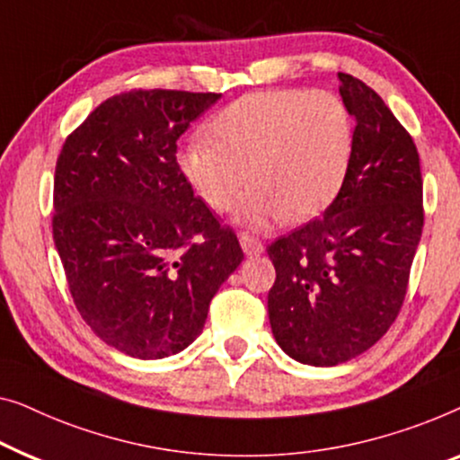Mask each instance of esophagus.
Returning a JSON list of instances; mask_svg holds the SVG:
<instances>
[{"mask_svg": "<svg viewBox=\"0 0 460 460\" xmlns=\"http://www.w3.org/2000/svg\"><path fill=\"white\" fill-rule=\"evenodd\" d=\"M239 243L248 256H258L264 252V245L250 235V233H239Z\"/></svg>", "mask_w": 460, "mask_h": 460, "instance_id": "obj_1", "label": "esophagus"}]
</instances>
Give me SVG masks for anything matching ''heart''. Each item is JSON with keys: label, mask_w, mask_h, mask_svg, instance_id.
I'll list each match as a JSON object with an SVG mask.
<instances>
[{"label": "heart", "mask_w": 460, "mask_h": 460, "mask_svg": "<svg viewBox=\"0 0 460 460\" xmlns=\"http://www.w3.org/2000/svg\"><path fill=\"white\" fill-rule=\"evenodd\" d=\"M208 137L179 154L181 172L208 208H231L248 185L237 221L262 229L289 217L310 221L346 183L354 127L346 103L329 92H261L218 110Z\"/></svg>", "instance_id": "b5f03b06"}]
</instances>
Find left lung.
<instances>
[{"mask_svg":"<svg viewBox=\"0 0 460 460\" xmlns=\"http://www.w3.org/2000/svg\"><path fill=\"white\" fill-rule=\"evenodd\" d=\"M354 116L346 183L325 210L269 245L277 279L269 321L297 362L335 367L368 350L396 321L423 231V179L415 141L385 102L340 73Z\"/></svg>","mask_w":460,"mask_h":460,"instance_id":"left-lung-1","label":"left lung"}]
</instances>
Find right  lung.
Masks as SVG:
<instances>
[{"instance_id": "obj_1", "label": "right lung", "mask_w": 460, "mask_h": 460, "mask_svg": "<svg viewBox=\"0 0 460 460\" xmlns=\"http://www.w3.org/2000/svg\"><path fill=\"white\" fill-rule=\"evenodd\" d=\"M221 93L135 89L106 100L64 141L54 242L83 321L108 346L154 360L202 333L242 245L193 196L177 139Z\"/></svg>"}]
</instances>
